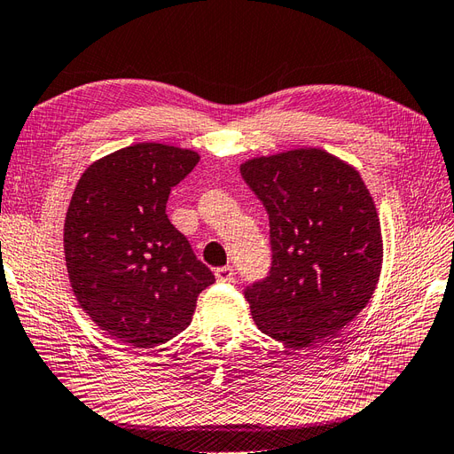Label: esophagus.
<instances>
[{
    "instance_id": "obj_1",
    "label": "esophagus",
    "mask_w": 454,
    "mask_h": 454,
    "mask_svg": "<svg viewBox=\"0 0 454 454\" xmlns=\"http://www.w3.org/2000/svg\"><path fill=\"white\" fill-rule=\"evenodd\" d=\"M215 277L218 282H231L236 278V270L231 267H220L215 270Z\"/></svg>"
}]
</instances>
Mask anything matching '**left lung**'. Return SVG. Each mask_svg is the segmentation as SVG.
I'll return each instance as SVG.
<instances>
[{"label": "left lung", "mask_w": 454, "mask_h": 454, "mask_svg": "<svg viewBox=\"0 0 454 454\" xmlns=\"http://www.w3.org/2000/svg\"><path fill=\"white\" fill-rule=\"evenodd\" d=\"M239 172L270 226V269L244 290L253 321L294 348L336 334L373 296L383 261L360 174L319 149L253 158Z\"/></svg>", "instance_id": "8db88e82"}]
</instances>
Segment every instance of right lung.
<instances>
[{
  "instance_id": "1",
  "label": "right lung",
  "mask_w": 454,
  "mask_h": 454,
  "mask_svg": "<svg viewBox=\"0 0 454 454\" xmlns=\"http://www.w3.org/2000/svg\"><path fill=\"white\" fill-rule=\"evenodd\" d=\"M199 154L160 143L115 151L79 179L63 228L71 288L102 331L135 348L192 323L215 275L166 215L172 187Z\"/></svg>"
}]
</instances>
